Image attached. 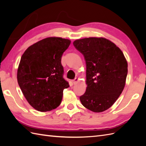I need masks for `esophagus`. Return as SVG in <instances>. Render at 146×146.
<instances>
[{"mask_svg": "<svg viewBox=\"0 0 146 146\" xmlns=\"http://www.w3.org/2000/svg\"><path fill=\"white\" fill-rule=\"evenodd\" d=\"M78 80H79V78H75V79H74L73 81H72V82H73V83L74 85L75 84H76V83L78 82Z\"/></svg>", "mask_w": 146, "mask_h": 146, "instance_id": "1", "label": "esophagus"}]
</instances>
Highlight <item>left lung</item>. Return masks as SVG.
<instances>
[{
	"label": "left lung",
	"mask_w": 146,
	"mask_h": 146,
	"mask_svg": "<svg viewBox=\"0 0 146 146\" xmlns=\"http://www.w3.org/2000/svg\"><path fill=\"white\" fill-rule=\"evenodd\" d=\"M86 64V92L82 105L94 112L108 109L122 94L127 75V61L120 49L104 38H86L73 42Z\"/></svg>",
	"instance_id": "obj_1"
}]
</instances>
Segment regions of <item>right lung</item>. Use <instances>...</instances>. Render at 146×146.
<instances>
[{
	"label": "right lung",
	"instance_id": "1",
	"mask_svg": "<svg viewBox=\"0 0 146 146\" xmlns=\"http://www.w3.org/2000/svg\"><path fill=\"white\" fill-rule=\"evenodd\" d=\"M70 39L49 37L30 46L21 56L17 78L28 103L40 111H48L60 105L63 92L70 86L63 78L61 56Z\"/></svg>",
	"mask_w": 146,
	"mask_h": 146
}]
</instances>
